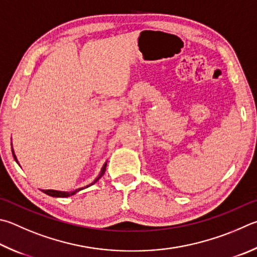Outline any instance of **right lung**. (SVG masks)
<instances>
[{
	"mask_svg": "<svg viewBox=\"0 0 257 257\" xmlns=\"http://www.w3.org/2000/svg\"><path fill=\"white\" fill-rule=\"evenodd\" d=\"M12 154H13V157H15L16 162H17L18 164H19V162H18V160H17V156H16L15 152H13V149H12ZM105 170H106V163H104V165H103V167H102V170H101V172H100V174L97 175L96 179H95L94 181H93L90 185L94 184L95 182L99 181V180L101 179V176L104 174ZM90 185H86V186H84V188L76 189V190H74V191H69V192H65V191H57V190H41V191H43L44 193L50 195V197H55V198H67V197H71V195H74L75 193H77L78 191H81V190H83V189H86V188H88V186H90Z\"/></svg>",
	"mask_w": 257,
	"mask_h": 257,
	"instance_id": "obj_1",
	"label": "right lung"
}]
</instances>
